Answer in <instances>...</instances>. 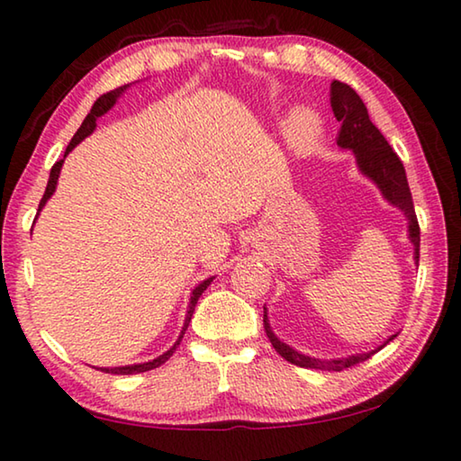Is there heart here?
<instances>
[{
  "instance_id": "1",
  "label": "heart",
  "mask_w": 461,
  "mask_h": 461,
  "mask_svg": "<svg viewBox=\"0 0 461 461\" xmlns=\"http://www.w3.org/2000/svg\"><path fill=\"white\" fill-rule=\"evenodd\" d=\"M286 138L291 140L294 146L309 148L313 146L319 136H321V120L313 112V109L299 107L288 115L286 120Z\"/></svg>"
}]
</instances>
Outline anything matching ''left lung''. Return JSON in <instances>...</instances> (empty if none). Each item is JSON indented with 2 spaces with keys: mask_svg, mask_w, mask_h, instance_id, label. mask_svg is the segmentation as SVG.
Instances as JSON below:
<instances>
[{
  "mask_svg": "<svg viewBox=\"0 0 461 461\" xmlns=\"http://www.w3.org/2000/svg\"><path fill=\"white\" fill-rule=\"evenodd\" d=\"M330 101H331L335 120L341 122L338 146L341 150L354 152L357 170L378 186L382 197H384L390 205L399 207L404 213V217H407L409 240L412 244V249H415V252H412V260H415V264L419 267L420 231H419L415 207H412L407 173H404L401 158L396 156L393 148H390L386 138L380 134V130L370 122L368 109H366L364 101L352 87H349V85L333 81L330 89ZM264 330H267L272 348H275L286 362L301 366V368H315V370H325V372H339V370L349 368V366L368 360L372 354H376L378 349H382L388 341H393L396 338V333L390 335L382 346H378L376 349H370V352L321 360V357H313V356L296 352V349L288 346V343L278 339L270 327L267 307H264Z\"/></svg>",
  "mask_w": 461,
  "mask_h": 461,
  "instance_id": "obj_1",
  "label": "left lung"
}]
</instances>
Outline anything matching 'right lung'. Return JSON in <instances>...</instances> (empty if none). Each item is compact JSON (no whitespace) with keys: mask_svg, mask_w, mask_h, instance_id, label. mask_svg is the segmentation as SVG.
<instances>
[{"mask_svg":"<svg viewBox=\"0 0 461 461\" xmlns=\"http://www.w3.org/2000/svg\"><path fill=\"white\" fill-rule=\"evenodd\" d=\"M128 87H130V85H123V87H118V89H113V91H109V93H105V95H101V97L95 101V104H93L91 112L87 113V118L83 120L81 128L77 130V134L73 136L71 142H68V146H67V152H65V158H67V154H68V152H73V148H75L77 144L83 142L85 138L93 134V130L97 128V120L101 118V115H105V113L109 112V109H112V107L115 105V101H118V99L122 97V93L126 91ZM65 158L59 160L57 165H54V167H52V170H50L49 185H46V191H44L42 199H41V205H38V213L42 212L44 205H46V201H49V199L52 197L54 191H57V183H59L60 168H62V162H65ZM213 278H215V276H209V278H205V280H203V283H199L197 286L193 288L191 299H189V307H186V315H185L183 330H181V335H178V339L173 343V348L167 349L165 354H160L158 357H154V360H150V362H144V364H128V366H115V368H97V370H104V372H107V374H138V372L154 370V368H158V366L165 364V362L168 360V357L175 354V349H176L178 343H181L183 335H185V331H186V327H189V321H191V317H193L194 305H197V301H199V296L203 294V291H205V288L213 283Z\"/></svg>","mask_w":461,"mask_h":461,"instance_id":"right-lung-1","label":"right lung"}]
</instances>
